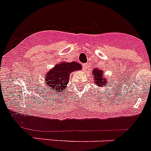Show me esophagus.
Wrapping results in <instances>:
<instances>
[{
    "mask_svg": "<svg viewBox=\"0 0 151 151\" xmlns=\"http://www.w3.org/2000/svg\"><path fill=\"white\" fill-rule=\"evenodd\" d=\"M82 70H84V71H86L87 70H88V63H84V64L82 65Z\"/></svg>",
    "mask_w": 151,
    "mask_h": 151,
    "instance_id": "obj_1",
    "label": "esophagus"
}]
</instances>
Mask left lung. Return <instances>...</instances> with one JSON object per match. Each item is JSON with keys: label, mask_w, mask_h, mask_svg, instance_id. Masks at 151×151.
<instances>
[{"label": "left lung", "mask_w": 151, "mask_h": 151, "mask_svg": "<svg viewBox=\"0 0 151 151\" xmlns=\"http://www.w3.org/2000/svg\"><path fill=\"white\" fill-rule=\"evenodd\" d=\"M93 74L94 75V81L96 85L99 87L102 88V87H106L109 83L106 81V78L103 76V71L99 69L96 68L93 70Z\"/></svg>", "instance_id": "left-lung-1"}]
</instances>
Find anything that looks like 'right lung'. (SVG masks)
<instances>
[{"mask_svg": "<svg viewBox=\"0 0 151 151\" xmlns=\"http://www.w3.org/2000/svg\"><path fill=\"white\" fill-rule=\"evenodd\" d=\"M81 65L78 62H62L48 70L45 74L46 88L55 93V95L61 93L66 89L72 72L81 70Z\"/></svg>", "mask_w": 151, "mask_h": 151, "instance_id": "obj_1", "label": "right lung"}]
</instances>
